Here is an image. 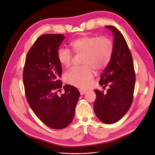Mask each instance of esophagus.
I'll return each instance as SVG.
<instances>
[{
    "label": "esophagus",
    "instance_id": "1",
    "mask_svg": "<svg viewBox=\"0 0 155 155\" xmlns=\"http://www.w3.org/2000/svg\"><path fill=\"white\" fill-rule=\"evenodd\" d=\"M79 92H80V94L81 95H83V94H84L87 93V91L86 90H83V89H79Z\"/></svg>",
    "mask_w": 155,
    "mask_h": 155
}]
</instances>
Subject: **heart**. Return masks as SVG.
Wrapping results in <instances>:
<instances>
[{"instance_id":"obj_1","label":"heart","mask_w":155,"mask_h":155,"mask_svg":"<svg viewBox=\"0 0 155 155\" xmlns=\"http://www.w3.org/2000/svg\"><path fill=\"white\" fill-rule=\"evenodd\" d=\"M69 46L76 54H83L82 67H75L64 75L66 83L80 88H87L92 84L95 75L94 68L101 70L110 62L113 52V43L107 36L84 35L72 41ZM61 64L68 68L71 65L72 54L67 49L58 52Z\"/></svg>"}]
</instances>
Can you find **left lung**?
<instances>
[{"label":"left lung","instance_id":"8db88e82","mask_svg":"<svg viewBox=\"0 0 155 155\" xmlns=\"http://www.w3.org/2000/svg\"><path fill=\"white\" fill-rule=\"evenodd\" d=\"M114 36L110 62L101 76L99 84L110 88L106 93L95 89L94 110L98 119L106 124L116 123L128 112L133 102L136 76L131 52L123 35L112 25H106Z\"/></svg>","mask_w":155,"mask_h":155}]
</instances>
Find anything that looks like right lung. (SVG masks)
<instances>
[{
    "mask_svg": "<svg viewBox=\"0 0 155 155\" xmlns=\"http://www.w3.org/2000/svg\"><path fill=\"white\" fill-rule=\"evenodd\" d=\"M64 39L61 34L41 35L27 52L23 70L27 103L44 124L56 130L66 128L73 120L80 96L78 89L68 84L63 87L64 93H58L62 85L58 52Z\"/></svg>",
    "mask_w": 155,
    "mask_h": 155,
    "instance_id": "right-lung-1",
    "label": "right lung"
}]
</instances>
